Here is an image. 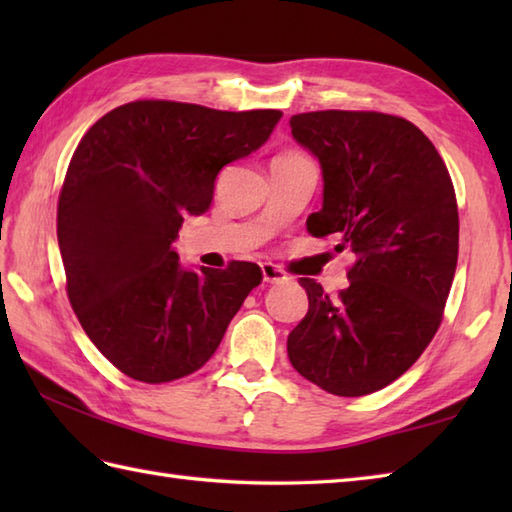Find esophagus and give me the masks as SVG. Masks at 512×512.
Returning <instances> with one entry per match:
<instances>
[{"mask_svg":"<svg viewBox=\"0 0 512 512\" xmlns=\"http://www.w3.org/2000/svg\"><path fill=\"white\" fill-rule=\"evenodd\" d=\"M262 275H264L266 284H281V281H288L290 279L279 266L268 264V262L262 264Z\"/></svg>","mask_w":512,"mask_h":512,"instance_id":"1","label":"esophagus"}]
</instances>
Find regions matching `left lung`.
I'll return each instance as SVG.
<instances>
[{
    "instance_id": "obj_1",
    "label": "left lung",
    "mask_w": 512,
    "mask_h": 512,
    "mask_svg": "<svg viewBox=\"0 0 512 512\" xmlns=\"http://www.w3.org/2000/svg\"><path fill=\"white\" fill-rule=\"evenodd\" d=\"M292 138L319 160L323 206L308 233L352 250L339 297L301 277L308 314L288 358L334 396L394 383L438 332L458 266V202L438 149L400 116L325 110L290 118Z\"/></svg>"
}]
</instances>
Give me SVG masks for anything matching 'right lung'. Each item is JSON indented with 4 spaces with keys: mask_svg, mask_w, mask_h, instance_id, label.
<instances>
[{
    "mask_svg": "<svg viewBox=\"0 0 512 512\" xmlns=\"http://www.w3.org/2000/svg\"><path fill=\"white\" fill-rule=\"evenodd\" d=\"M279 118L134 101L81 138L57 209L65 288L85 334L129 378L193 374L262 284L250 262L182 268L173 242L184 215L209 211L222 167L262 147Z\"/></svg>",
    "mask_w": 512,
    "mask_h": 512,
    "instance_id": "add662e5",
    "label": "right lung"
}]
</instances>
